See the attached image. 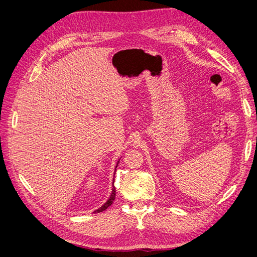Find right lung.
Wrapping results in <instances>:
<instances>
[{"label": "right lung", "instance_id": "right-lung-1", "mask_svg": "<svg viewBox=\"0 0 257 257\" xmlns=\"http://www.w3.org/2000/svg\"><path fill=\"white\" fill-rule=\"evenodd\" d=\"M115 168H116V166H115ZM113 182H114V179H113ZM114 196H115V189H114V186H113V188H112V193H111L109 199H108L106 203L102 207H100L99 209H97L95 212H103L104 210H106L108 207L111 206V204L113 203V200H114Z\"/></svg>", "mask_w": 257, "mask_h": 257}]
</instances>
